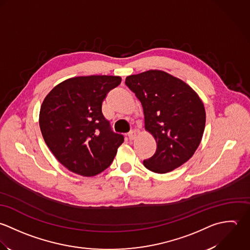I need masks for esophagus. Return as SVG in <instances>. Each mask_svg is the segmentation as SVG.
Masks as SVG:
<instances>
[{
    "label": "esophagus",
    "mask_w": 250,
    "mask_h": 250,
    "mask_svg": "<svg viewBox=\"0 0 250 250\" xmlns=\"http://www.w3.org/2000/svg\"><path fill=\"white\" fill-rule=\"evenodd\" d=\"M136 135H137V133H136V131H135V130H130V131H129V133L127 134V136H128V139H129V140H133V139L136 137Z\"/></svg>",
    "instance_id": "esophagus-1"
}]
</instances>
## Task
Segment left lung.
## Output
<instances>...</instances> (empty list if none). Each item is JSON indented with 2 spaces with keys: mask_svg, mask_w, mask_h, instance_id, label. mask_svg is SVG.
<instances>
[{
  "mask_svg": "<svg viewBox=\"0 0 250 250\" xmlns=\"http://www.w3.org/2000/svg\"><path fill=\"white\" fill-rule=\"evenodd\" d=\"M125 85L142 104L145 128L156 150L143 161L151 172L164 174L187 162L199 146L206 123L198 95L184 81L161 70L125 78Z\"/></svg>",
  "mask_w": 250,
  "mask_h": 250,
  "instance_id": "left-lung-1",
  "label": "left lung"
}]
</instances>
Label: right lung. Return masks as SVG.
Wrapping results in <instances>:
<instances>
[{
	"mask_svg": "<svg viewBox=\"0 0 250 250\" xmlns=\"http://www.w3.org/2000/svg\"><path fill=\"white\" fill-rule=\"evenodd\" d=\"M121 81L120 76L74 77L57 85L43 100L40 112L43 139L69 171L92 177L111 165L124 136L112 130L101 107Z\"/></svg>",
	"mask_w": 250,
	"mask_h": 250,
	"instance_id": "obj_1",
	"label": "right lung"
}]
</instances>
